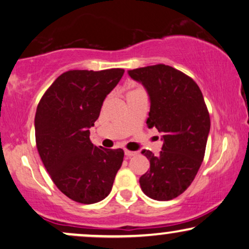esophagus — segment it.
Segmentation results:
<instances>
[{
  "label": "esophagus",
  "instance_id": "34e87169",
  "mask_svg": "<svg viewBox=\"0 0 249 249\" xmlns=\"http://www.w3.org/2000/svg\"><path fill=\"white\" fill-rule=\"evenodd\" d=\"M137 155V152L135 151H130V150H125V156L126 157H133V156Z\"/></svg>",
  "mask_w": 249,
  "mask_h": 249
}]
</instances>
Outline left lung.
Masks as SVG:
<instances>
[{"label":"left lung","mask_w":249,"mask_h":249,"mask_svg":"<svg viewBox=\"0 0 249 249\" xmlns=\"http://www.w3.org/2000/svg\"><path fill=\"white\" fill-rule=\"evenodd\" d=\"M150 97L147 126L163 133L158 156L143 150L150 170L140 178L142 191L166 201L187 190L204 160L211 118L199 86L184 72L158 64L128 71Z\"/></svg>","instance_id":"left-lung-1"}]
</instances>
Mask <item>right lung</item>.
<instances>
[{"instance_id":"1","label":"right lung","mask_w":249,"mask_h":249,"mask_svg":"<svg viewBox=\"0 0 249 249\" xmlns=\"http://www.w3.org/2000/svg\"><path fill=\"white\" fill-rule=\"evenodd\" d=\"M124 69L68 71L45 91L35 115L39 157L53 183L71 200L98 203L110 194L123 149L93 145L90 128Z\"/></svg>"}]
</instances>
